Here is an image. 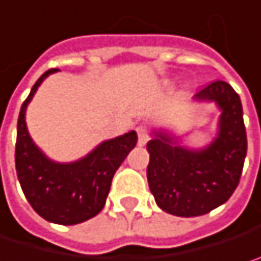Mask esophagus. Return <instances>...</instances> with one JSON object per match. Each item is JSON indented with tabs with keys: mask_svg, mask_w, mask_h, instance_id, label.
Listing matches in <instances>:
<instances>
[{
	"mask_svg": "<svg viewBox=\"0 0 261 261\" xmlns=\"http://www.w3.org/2000/svg\"><path fill=\"white\" fill-rule=\"evenodd\" d=\"M137 131V136H139V140H137V143H139V146H143V145H146V142L149 140V134H148V131L145 127H137L136 128Z\"/></svg>",
	"mask_w": 261,
	"mask_h": 261,
	"instance_id": "1",
	"label": "esophagus"
}]
</instances>
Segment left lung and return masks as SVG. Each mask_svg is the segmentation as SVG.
Here are the masks:
<instances>
[{
    "label": "left lung",
    "mask_w": 261,
    "mask_h": 261,
    "mask_svg": "<svg viewBox=\"0 0 261 261\" xmlns=\"http://www.w3.org/2000/svg\"><path fill=\"white\" fill-rule=\"evenodd\" d=\"M193 98L215 103L221 110L218 134L201 149L180 146L164 131H152L146 170L156 204L176 217H199L221 206L234 193L247 156L242 103L224 81L209 83Z\"/></svg>",
    "instance_id": "obj_1"
}]
</instances>
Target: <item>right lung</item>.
Here are the masks:
<instances>
[{
	"mask_svg": "<svg viewBox=\"0 0 261 261\" xmlns=\"http://www.w3.org/2000/svg\"><path fill=\"white\" fill-rule=\"evenodd\" d=\"M57 71L52 68L43 73L20 107L14 160L22 191L37 214L55 224L73 225L95 217L105 207L113 175L136 146L137 134L130 131L105 140L73 163L47 158L33 142L25 113L41 82Z\"/></svg>",
	"mask_w": 261,
	"mask_h": 261,
	"instance_id": "1",
	"label": "right lung"
}]
</instances>
